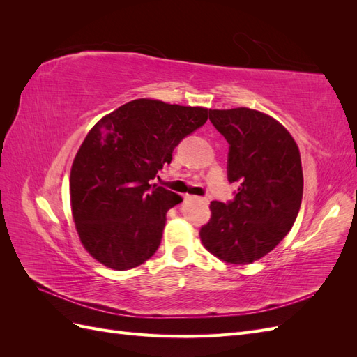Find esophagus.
Returning a JSON list of instances; mask_svg holds the SVG:
<instances>
[{
  "instance_id": "obj_1",
  "label": "esophagus",
  "mask_w": 357,
  "mask_h": 357,
  "mask_svg": "<svg viewBox=\"0 0 357 357\" xmlns=\"http://www.w3.org/2000/svg\"><path fill=\"white\" fill-rule=\"evenodd\" d=\"M185 199H186V201H192V199H201V198H198V197H192V195H186V197H185Z\"/></svg>"
}]
</instances>
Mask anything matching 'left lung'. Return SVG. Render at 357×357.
I'll return each instance as SVG.
<instances>
[{
    "mask_svg": "<svg viewBox=\"0 0 357 357\" xmlns=\"http://www.w3.org/2000/svg\"><path fill=\"white\" fill-rule=\"evenodd\" d=\"M210 121L229 143L228 178L240 186L229 204H210L211 218L199 238L226 264H253L296 220L304 190L299 149L274 117L247 107L210 110Z\"/></svg>",
    "mask_w": 357,
    "mask_h": 357,
    "instance_id": "obj_1",
    "label": "left lung"
}]
</instances>
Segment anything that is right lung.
<instances>
[{"label":"right lung","instance_id":"obj_1","mask_svg":"<svg viewBox=\"0 0 357 357\" xmlns=\"http://www.w3.org/2000/svg\"><path fill=\"white\" fill-rule=\"evenodd\" d=\"M207 119L204 107L138 98L92 126L73 160L70 199L80 243L100 264L125 271L155 255L183 198L150 180Z\"/></svg>","mask_w":357,"mask_h":357}]
</instances>
